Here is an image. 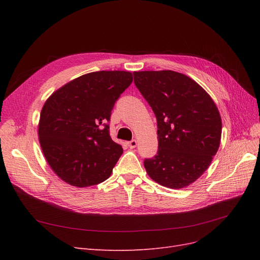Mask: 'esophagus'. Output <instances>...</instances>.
<instances>
[{"mask_svg": "<svg viewBox=\"0 0 260 260\" xmlns=\"http://www.w3.org/2000/svg\"><path fill=\"white\" fill-rule=\"evenodd\" d=\"M127 145H128L130 148H135V147L138 145V141H137V140H131V141H129V142L127 143Z\"/></svg>", "mask_w": 260, "mask_h": 260, "instance_id": "obj_1", "label": "esophagus"}]
</instances>
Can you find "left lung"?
<instances>
[{
  "instance_id": "obj_1",
  "label": "left lung",
  "mask_w": 260,
  "mask_h": 260,
  "mask_svg": "<svg viewBox=\"0 0 260 260\" xmlns=\"http://www.w3.org/2000/svg\"><path fill=\"white\" fill-rule=\"evenodd\" d=\"M133 76L158 128V151L144 160L147 175L169 188L192 184L210 166L220 145L222 122L215 102L198 82L172 70Z\"/></svg>"
}]
</instances>
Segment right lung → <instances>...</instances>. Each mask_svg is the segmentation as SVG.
Masks as SVG:
<instances>
[{"instance_id": "1", "label": "right lung", "mask_w": 260, "mask_h": 260, "mask_svg": "<svg viewBox=\"0 0 260 260\" xmlns=\"http://www.w3.org/2000/svg\"><path fill=\"white\" fill-rule=\"evenodd\" d=\"M133 80L121 70H102L69 81L45 101L39 120V142L55 175L86 187L111 177L123 149L106 123L120 94Z\"/></svg>"}]
</instances>
